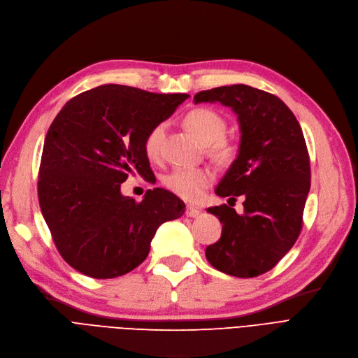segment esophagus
<instances>
[{
    "instance_id": "1",
    "label": "esophagus",
    "mask_w": 358,
    "mask_h": 358,
    "mask_svg": "<svg viewBox=\"0 0 358 358\" xmlns=\"http://www.w3.org/2000/svg\"><path fill=\"white\" fill-rule=\"evenodd\" d=\"M199 214H201V211H199L196 207H194V206L187 207V216L188 217H198Z\"/></svg>"
}]
</instances>
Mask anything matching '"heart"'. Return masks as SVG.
Segmentation results:
<instances>
[{
  "instance_id": "1",
  "label": "heart",
  "mask_w": 358,
  "mask_h": 358,
  "mask_svg": "<svg viewBox=\"0 0 358 358\" xmlns=\"http://www.w3.org/2000/svg\"><path fill=\"white\" fill-rule=\"evenodd\" d=\"M185 126L188 131L203 144L210 145V152L220 160H226L232 155V147L223 139L226 132V122L217 111L210 108H196L187 114ZM164 126L159 124L147 135L144 142V150L148 159H155L160 151V142L163 138ZM213 180L211 171L207 169L195 167H176L164 176V187L175 195L195 201L201 198L204 189Z\"/></svg>"
}]
</instances>
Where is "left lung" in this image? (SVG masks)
<instances>
[{
	"label": "left lung",
	"mask_w": 358,
	"mask_h": 358,
	"mask_svg": "<svg viewBox=\"0 0 358 358\" xmlns=\"http://www.w3.org/2000/svg\"><path fill=\"white\" fill-rule=\"evenodd\" d=\"M194 103H220L239 124V147L214 189L219 196L244 195V213L229 206L207 208L222 236L206 248L208 263L223 273L254 278L273 268L301 232L310 191V160L294 113L280 98L248 85H231L194 96Z\"/></svg>",
	"instance_id": "8db88e82"
}]
</instances>
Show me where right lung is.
<instances>
[{"label":"right lung","mask_w":358,"mask_h":358,"mask_svg":"<svg viewBox=\"0 0 358 358\" xmlns=\"http://www.w3.org/2000/svg\"><path fill=\"white\" fill-rule=\"evenodd\" d=\"M124 85H101L71 98L57 114L42 150L38 196L55 247L80 273L111 279L147 259L151 241L185 204L163 188L141 203L124 196L129 175L148 178L147 135L188 99Z\"/></svg>","instance_id":"right-lung-1"}]
</instances>
